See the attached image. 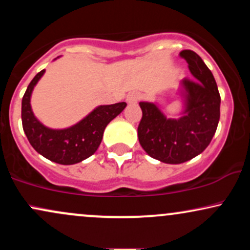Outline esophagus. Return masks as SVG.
I'll use <instances>...</instances> for the list:
<instances>
[{
  "label": "esophagus",
  "instance_id": "obj_1",
  "mask_svg": "<svg viewBox=\"0 0 250 250\" xmlns=\"http://www.w3.org/2000/svg\"><path fill=\"white\" fill-rule=\"evenodd\" d=\"M140 94L136 93V91H131V93H129L127 97H125V100H127L128 103H136L137 101L140 100Z\"/></svg>",
  "mask_w": 250,
  "mask_h": 250
}]
</instances>
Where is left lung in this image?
<instances>
[{
    "mask_svg": "<svg viewBox=\"0 0 250 250\" xmlns=\"http://www.w3.org/2000/svg\"><path fill=\"white\" fill-rule=\"evenodd\" d=\"M195 80L182 81L185 115L167 119L156 104L140 102L142 119L137 128L139 141L153 159L170 165L189 161L202 153L213 139L220 120L221 97L215 79L193 50H182Z\"/></svg>",
    "mask_w": 250,
    "mask_h": 250,
    "instance_id": "8db88e82",
    "label": "left lung"
}]
</instances>
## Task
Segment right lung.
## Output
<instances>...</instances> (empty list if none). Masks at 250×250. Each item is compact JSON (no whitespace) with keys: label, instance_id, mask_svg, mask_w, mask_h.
<instances>
[{"label":"right lung","instance_id":"obj_1","mask_svg":"<svg viewBox=\"0 0 250 250\" xmlns=\"http://www.w3.org/2000/svg\"><path fill=\"white\" fill-rule=\"evenodd\" d=\"M44 69L31 80L22 99V125L28 141L39 154L60 165H75L88 159L99 148L108 123L122 113L127 103L100 105L75 125L50 129L34 116L30 107L31 91Z\"/></svg>","mask_w":250,"mask_h":250}]
</instances>
